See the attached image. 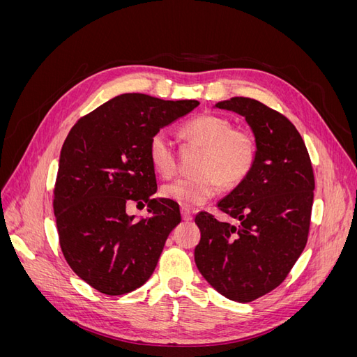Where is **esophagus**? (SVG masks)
Listing matches in <instances>:
<instances>
[{"instance_id":"1","label":"esophagus","mask_w":357,"mask_h":357,"mask_svg":"<svg viewBox=\"0 0 357 357\" xmlns=\"http://www.w3.org/2000/svg\"><path fill=\"white\" fill-rule=\"evenodd\" d=\"M181 218H183V220H186V222H189V220H192V213H190V210L189 208H185V207H181Z\"/></svg>"}]
</instances>
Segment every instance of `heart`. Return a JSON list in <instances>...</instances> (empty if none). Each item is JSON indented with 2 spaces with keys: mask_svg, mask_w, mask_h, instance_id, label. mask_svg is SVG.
I'll return each instance as SVG.
<instances>
[{
  "mask_svg": "<svg viewBox=\"0 0 357 357\" xmlns=\"http://www.w3.org/2000/svg\"><path fill=\"white\" fill-rule=\"evenodd\" d=\"M181 135L204 147L197 171L198 174L178 177L162 186L167 199L181 207L192 208L218 195L222 185L235 188L248 176L256 159V143L250 132L232 128L226 117L199 114L180 129ZM149 159L156 172L169 177L176 171V155L168 135L158 131L149 142Z\"/></svg>",
  "mask_w": 357,
  "mask_h": 357,
  "instance_id": "heart-1",
  "label": "heart"
}]
</instances>
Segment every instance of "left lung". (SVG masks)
Segmentation results:
<instances>
[{"mask_svg":"<svg viewBox=\"0 0 357 357\" xmlns=\"http://www.w3.org/2000/svg\"><path fill=\"white\" fill-rule=\"evenodd\" d=\"M214 107L245 119L256 159L248 176L218 202L238 223L197 214L195 264L220 295L250 302L282 284L305 248L314 174L304 139L287 117L244 96Z\"/></svg>","mask_w":357,"mask_h":357,"instance_id":"obj_1","label":"left lung"}]
</instances>
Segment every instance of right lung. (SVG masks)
Segmentation results:
<instances>
[{
    "mask_svg": "<svg viewBox=\"0 0 357 357\" xmlns=\"http://www.w3.org/2000/svg\"><path fill=\"white\" fill-rule=\"evenodd\" d=\"M195 100L164 101L122 93L75 123L59 156L53 197L63 257L83 282L104 295H125L153 274L178 204L158 190L149 142L159 129L190 113ZM148 204L149 218L126 213Z\"/></svg>",
    "mask_w": 357,
    "mask_h": 357,
    "instance_id": "add662e5",
    "label": "right lung"
}]
</instances>
